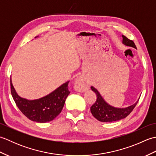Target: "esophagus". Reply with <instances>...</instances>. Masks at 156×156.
Segmentation results:
<instances>
[{
  "mask_svg": "<svg viewBox=\"0 0 156 156\" xmlns=\"http://www.w3.org/2000/svg\"><path fill=\"white\" fill-rule=\"evenodd\" d=\"M75 85L77 87V88L78 89L79 91L80 92H84L86 90V88H87V85H86L85 81L82 78L78 77L74 81Z\"/></svg>",
  "mask_w": 156,
  "mask_h": 156,
  "instance_id": "34e87169",
  "label": "esophagus"
}]
</instances>
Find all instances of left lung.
<instances>
[{"instance_id": "1", "label": "left lung", "mask_w": 156, "mask_h": 156, "mask_svg": "<svg viewBox=\"0 0 156 156\" xmlns=\"http://www.w3.org/2000/svg\"><path fill=\"white\" fill-rule=\"evenodd\" d=\"M122 42L124 45L136 48V46H135L133 41L129 39L124 35H122ZM91 89L97 94V101L90 107L91 113L98 121L101 122H107L117 121L127 117L131 113V112L133 110L139 99H140V98H139L135 104L129 106V107L125 108H117L108 104L104 100V98H102L101 94L99 93L97 88L91 87Z\"/></svg>"}]
</instances>
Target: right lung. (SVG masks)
I'll return each instance as SVG.
<instances>
[{
    "mask_svg": "<svg viewBox=\"0 0 156 156\" xmlns=\"http://www.w3.org/2000/svg\"><path fill=\"white\" fill-rule=\"evenodd\" d=\"M68 83L69 81L65 82L44 97L28 100L16 93L11 78V94L19 110L29 119L37 122H46L54 120L61 112L66 99L70 93Z\"/></svg>",
    "mask_w": 156,
    "mask_h": 156,
    "instance_id": "right-lung-1",
    "label": "right lung"
}]
</instances>
